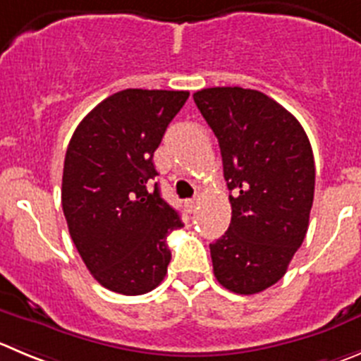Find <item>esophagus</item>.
<instances>
[{"label":"esophagus","instance_id":"34e87169","mask_svg":"<svg viewBox=\"0 0 361 361\" xmlns=\"http://www.w3.org/2000/svg\"><path fill=\"white\" fill-rule=\"evenodd\" d=\"M198 205V198H191V200L186 202V207L190 209V212H193Z\"/></svg>","mask_w":361,"mask_h":361}]
</instances>
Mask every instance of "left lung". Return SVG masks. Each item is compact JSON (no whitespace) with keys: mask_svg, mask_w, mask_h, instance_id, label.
<instances>
[{"mask_svg":"<svg viewBox=\"0 0 361 361\" xmlns=\"http://www.w3.org/2000/svg\"><path fill=\"white\" fill-rule=\"evenodd\" d=\"M195 104L221 150L232 219L211 246L216 280L257 294L286 274L308 230L315 188L310 142L293 113L259 90L204 88Z\"/></svg>","mask_w":361,"mask_h":361,"instance_id":"1","label":"left lung"}]
</instances>
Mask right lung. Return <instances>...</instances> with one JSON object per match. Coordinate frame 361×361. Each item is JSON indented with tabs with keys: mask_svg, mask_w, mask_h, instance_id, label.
<instances>
[{
	"mask_svg": "<svg viewBox=\"0 0 361 361\" xmlns=\"http://www.w3.org/2000/svg\"><path fill=\"white\" fill-rule=\"evenodd\" d=\"M190 92H116L95 106L68 142L61 207L92 276L123 296L163 281L171 253L166 238L183 226L161 198L154 152Z\"/></svg>",
	"mask_w": 361,
	"mask_h": 361,
	"instance_id": "1",
	"label": "right lung"
}]
</instances>
